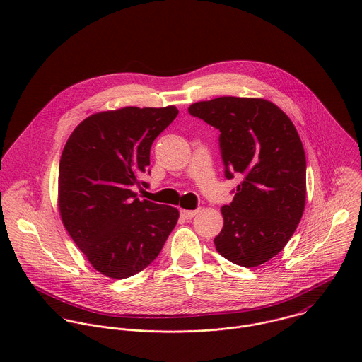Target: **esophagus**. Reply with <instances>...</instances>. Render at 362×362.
I'll list each match as a JSON object with an SVG mask.
<instances>
[{"mask_svg": "<svg viewBox=\"0 0 362 362\" xmlns=\"http://www.w3.org/2000/svg\"><path fill=\"white\" fill-rule=\"evenodd\" d=\"M196 214H197V211H187V209H182V211H180V215H182V218H185V219H192Z\"/></svg>", "mask_w": 362, "mask_h": 362, "instance_id": "obj_1", "label": "esophagus"}]
</instances>
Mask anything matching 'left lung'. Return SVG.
Returning <instances> with one entry per match:
<instances>
[{"label": "left lung", "mask_w": 362, "mask_h": 362, "mask_svg": "<svg viewBox=\"0 0 362 362\" xmlns=\"http://www.w3.org/2000/svg\"><path fill=\"white\" fill-rule=\"evenodd\" d=\"M189 113L221 132L226 179L243 176L230 204L222 206L216 250L255 268L278 255L300 222L306 199V160L291 119L265 98L218 97Z\"/></svg>", "instance_id": "1"}]
</instances>
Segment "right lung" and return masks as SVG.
<instances>
[{
	"label": "right lung",
	"mask_w": 362,
	"mask_h": 362,
	"mask_svg": "<svg viewBox=\"0 0 362 362\" xmlns=\"http://www.w3.org/2000/svg\"><path fill=\"white\" fill-rule=\"evenodd\" d=\"M175 106L123 107L84 119L59 166V211L91 267L113 279L133 276L160 253L179 219L172 206L139 200L150 147L177 116Z\"/></svg>",
	"instance_id": "obj_1"
}]
</instances>
